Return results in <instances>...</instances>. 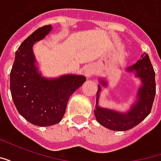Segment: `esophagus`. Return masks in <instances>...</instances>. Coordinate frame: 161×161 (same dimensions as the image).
<instances>
[{
	"instance_id": "esophagus-1",
	"label": "esophagus",
	"mask_w": 161,
	"mask_h": 161,
	"mask_svg": "<svg viewBox=\"0 0 161 161\" xmlns=\"http://www.w3.org/2000/svg\"><path fill=\"white\" fill-rule=\"evenodd\" d=\"M93 73H94V66L92 64H88L84 67V74L87 78H91Z\"/></svg>"
}]
</instances>
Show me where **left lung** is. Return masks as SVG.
I'll return each mask as SVG.
<instances>
[{
  "mask_svg": "<svg viewBox=\"0 0 161 161\" xmlns=\"http://www.w3.org/2000/svg\"><path fill=\"white\" fill-rule=\"evenodd\" d=\"M141 57L142 59L125 68L126 71L133 73L135 77L141 81L135 101L126 112L117 111L98 105L102 87L108 86L107 79L103 77L99 78L94 113L97 121L104 128L115 131H127L142 122L150 114L156 93L155 72L148 55L145 53Z\"/></svg>",
  "mask_w": 161,
  "mask_h": 161,
  "instance_id": "8db88e82",
  "label": "left lung"
}]
</instances>
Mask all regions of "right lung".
Returning <instances> with one entry per match:
<instances>
[{
	"instance_id": "right-lung-1",
	"label": "right lung",
	"mask_w": 161,
	"mask_h": 161,
	"mask_svg": "<svg viewBox=\"0 0 161 161\" xmlns=\"http://www.w3.org/2000/svg\"><path fill=\"white\" fill-rule=\"evenodd\" d=\"M52 29L51 25L42 26L23 41L16 51L10 72V91L17 110L26 121L40 127L58 123L70 96L86 81L82 75L48 78L40 72L33 45L45 39Z\"/></svg>"
}]
</instances>
